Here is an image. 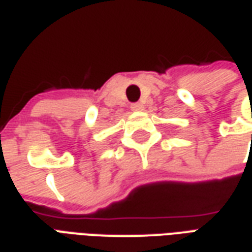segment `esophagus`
<instances>
[{"mask_svg": "<svg viewBox=\"0 0 252 252\" xmlns=\"http://www.w3.org/2000/svg\"><path fill=\"white\" fill-rule=\"evenodd\" d=\"M131 110H133V111H142V110H144V104L142 103L131 104Z\"/></svg>", "mask_w": 252, "mask_h": 252, "instance_id": "esophagus-1", "label": "esophagus"}]
</instances>
